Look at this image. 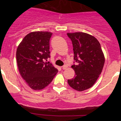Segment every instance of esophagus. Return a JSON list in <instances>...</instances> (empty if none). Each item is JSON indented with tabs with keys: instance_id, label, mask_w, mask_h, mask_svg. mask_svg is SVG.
<instances>
[{
	"instance_id": "1",
	"label": "esophagus",
	"mask_w": 121,
	"mask_h": 121,
	"mask_svg": "<svg viewBox=\"0 0 121 121\" xmlns=\"http://www.w3.org/2000/svg\"><path fill=\"white\" fill-rule=\"evenodd\" d=\"M67 68H68V65H64L63 66H62V69H64H64H66Z\"/></svg>"
}]
</instances>
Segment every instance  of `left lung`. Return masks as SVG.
<instances>
[{
	"instance_id": "obj_1",
	"label": "left lung",
	"mask_w": 121,
	"mask_h": 121,
	"mask_svg": "<svg viewBox=\"0 0 121 121\" xmlns=\"http://www.w3.org/2000/svg\"><path fill=\"white\" fill-rule=\"evenodd\" d=\"M74 52V78L68 80L70 87L84 91L92 86L101 73L105 57L99 41L93 36L84 32L68 33Z\"/></svg>"
}]
</instances>
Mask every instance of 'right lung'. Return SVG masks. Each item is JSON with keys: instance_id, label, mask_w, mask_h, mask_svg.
<instances>
[{"instance_id": "add662e5", "label": "right lung", "mask_w": 121, "mask_h": 121, "mask_svg": "<svg viewBox=\"0 0 121 121\" xmlns=\"http://www.w3.org/2000/svg\"><path fill=\"white\" fill-rule=\"evenodd\" d=\"M52 34L36 31L24 37L16 51L19 72L30 88L41 90L48 86L57 73L47 59L50 58L49 41Z\"/></svg>"}]
</instances>
